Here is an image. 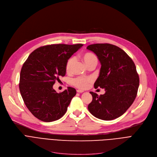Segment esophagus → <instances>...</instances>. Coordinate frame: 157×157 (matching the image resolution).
I'll return each instance as SVG.
<instances>
[{
    "mask_svg": "<svg viewBox=\"0 0 157 157\" xmlns=\"http://www.w3.org/2000/svg\"><path fill=\"white\" fill-rule=\"evenodd\" d=\"M77 92L78 93H83L84 92L83 90H77Z\"/></svg>",
    "mask_w": 157,
    "mask_h": 157,
    "instance_id": "1",
    "label": "esophagus"
}]
</instances>
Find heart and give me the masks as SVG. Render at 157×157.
Returning a JSON list of instances; mask_svg holds the SVG:
<instances>
[{"label":"heart","mask_w":157,"mask_h":157,"mask_svg":"<svg viewBox=\"0 0 157 157\" xmlns=\"http://www.w3.org/2000/svg\"><path fill=\"white\" fill-rule=\"evenodd\" d=\"M82 60L84 62L85 64L89 67L92 65H97L98 63V59L97 56L92 52H85L81 55ZM74 59L73 57H71L70 59L66 62L65 64V71L67 73H69L71 71L72 66L74 63ZM92 80L90 78H85L82 77H78L72 80V84L75 86L79 88H85L87 87L89 83H90Z\"/></svg>","instance_id":"heart-1"}]
</instances>
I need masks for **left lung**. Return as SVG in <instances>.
Here are the masks:
<instances>
[{
  "instance_id": "1",
  "label": "left lung",
  "mask_w": 157,
  "mask_h": 157,
  "mask_svg": "<svg viewBox=\"0 0 157 157\" xmlns=\"http://www.w3.org/2000/svg\"><path fill=\"white\" fill-rule=\"evenodd\" d=\"M86 48L97 56L101 64L94 87L105 91L100 96L90 92L93 99L88 109L98 119H116L126 112L136 97L139 78L136 65L123 49L115 45L94 44Z\"/></svg>"
}]
</instances>
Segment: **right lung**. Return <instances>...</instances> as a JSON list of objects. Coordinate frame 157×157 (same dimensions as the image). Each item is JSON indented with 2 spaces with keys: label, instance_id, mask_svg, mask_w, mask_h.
Masks as SVG:
<instances>
[{
  "label": "right lung",
  "instance_id": "1",
  "mask_svg": "<svg viewBox=\"0 0 157 157\" xmlns=\"http://www.w3.org/2000/svg\"><path fill=\"white\" fill-rule=\"evenodd\" d=\"M83 46L58 44L38 48L32 52L20 72L19 88L27 108L39 120L51 122L62 118L67 110L75 88L68 87L58 94L53 86L65 75V64Z\"/></svg>",
  "mask_w": 157,
  "mask_h": 157
}]
</instances>
